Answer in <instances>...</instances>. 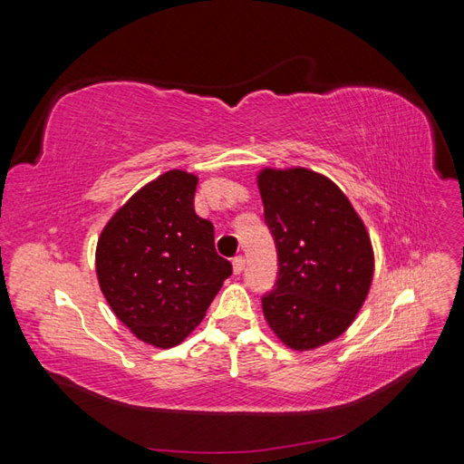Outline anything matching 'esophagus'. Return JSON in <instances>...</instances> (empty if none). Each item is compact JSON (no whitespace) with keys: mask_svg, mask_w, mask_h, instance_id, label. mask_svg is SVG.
<instances>
[{"mask_svg":"<svg viewBox=\"0 0 464 464\" xmlns=\"http://www.w3.org/2000/svg\"><path fill=\"white\" fill-rule=\"evenodd\" d=\"M232 266H234V273L240 275V273L246 269V259H244L242 256H236V257L232 259Z\"/></svg>","mask_w":464,"mask_h":464,"instance_id":"1","label":"esophagus"}]
</instances>
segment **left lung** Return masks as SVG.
<instances>
[{"label":"left lung","mask_w":464,"mask_h":464,"mask_svg":"<svg viewBox=\"0 0 464 464\" xmlns=\"http://www.w3.org/2000/svg\"><path fill=\"white\" fill-rule=\"evenodd\" d=\"M259 191L278 257L263 314L290 348L310 350L354 321L373 276L366 227L344 193L305 168L263 170Z\"/></svg>","instance_id":"1"}]
</instances>
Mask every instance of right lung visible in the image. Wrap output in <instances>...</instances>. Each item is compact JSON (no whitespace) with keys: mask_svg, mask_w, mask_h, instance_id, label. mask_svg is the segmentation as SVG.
Listing matches in <instances>:
<instances>
[{"mask_svg":"<svg viewBox=\"0 0 464 464\" xmlns=\"http://www.w3.org/2000/svg\"><path fill=\"white\" fill-rule=\"evenodd\" d=\"M198 178L170 170L104 227L96 275L104 298L143 343L170 348L199 325L232 265L215 249L213 222L193 207Z\"/></svg>","mask_w":464,"mask_h":464,"instance_id":"obj_1","label":"right lung"}]
</instances>
